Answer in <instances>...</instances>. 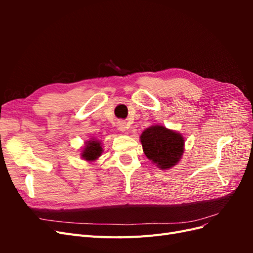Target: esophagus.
Returning <instances> with one entry per match:
<instances>
[{
  "label": "esophagus",
  "mask_w": 253,
  "mask_h": 253,
  "mask_svg": "<svg viewBox=\"0 0 253 253\" xmlns=\"http://www.w3.org/2000/svg\"><path fill=\"white\" fill-rule=\"evenodd\" d=\"M117 126H118V128H119V131H126V129L127 128L126 122L124 121V120H119V121L117 122Z\"/></svg>",
  "instance_id": "34e87169"
}]
</instances>
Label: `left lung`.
<instances>
[{
  "label": "left lung",
  "instance_id": "1",
  "mask_svg": "<svg viewBox=\"0 0 253 253\" xmlns=\"http://www.w3.org/2000/svg\"><path fill=\"white\" fill-rule=\"evenodd\" d=\"M140 140L145 156L163 170L177 164L183 153V137L162 126L145 129Z\"/></svg>",
  "mask_w": 253,
  "mask_h": 253
}]
</instances>
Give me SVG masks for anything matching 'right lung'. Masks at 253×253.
Here are the masks:
<instances>
[{
  "mask_svg": "<svg viewBox=\"0 0 253 253\" xmlns=\"http://www.w3.org/2000/svg\"><path fill=\"white\" fill-rule=\"evenodd\" d=\"M103 152L101 143L99 141H94L90 140L86 143L85 148H84V151L82 153V157L85 160H95L97 159L99 156L101 155V153Z\"/></svg>",
  "mask_w": 253,
  "mask_h": 253,
  "instance_id": "1",
  "label": "right lung"
}]
</instances>
